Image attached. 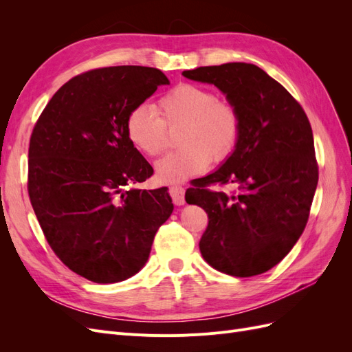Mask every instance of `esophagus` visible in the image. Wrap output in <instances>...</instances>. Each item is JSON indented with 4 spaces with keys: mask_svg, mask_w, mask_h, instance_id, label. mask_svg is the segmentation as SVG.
Segmentation results:
<instances>
[{
    "mask_svg": "<svg viewBox=\"0 0 352 352\" xmlns=\"http://www.w3.org/2000/svg\"><path fill=\"white\" fill-rule=\"evenodd\" d=\"M170 197H172V201L175 206H184L185 204V189L180 185H175L168 189Z\"/></svg>",
    "mask_w": 352,
    "mask_h": 352,
    "instance_id": "1",
    "label": "esophagus"
}]
</instances>
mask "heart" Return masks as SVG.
<instances>
[{"label": "heart", "mask_w": 352, "mask_h": 352, "mask_svg": "<svg viewBox=\"0 0 352 352\" xmlns=\"http://www.w3.org/2000/svg\"><path fill=\"white\" fill-rule=\"evenodd\" d=\"M167 129H179L180 148L158 160L155 175L173 184L204 172L211 158L216 163L229 158L242 133V116L233 100L204 85L182 82L155 101V111L136 105L126 117L127 140L146 157L163 151Z\"/></svg>", "instance_id": "heart-1"}]
</instances>
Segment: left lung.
I'll return each instance as SVG.
<instances>
[{
    "mask_svg": "<svg viewBox=\"0 0 352 352\" xmlns=\"http://www.w3.org/2000/svg\"><path fill=\"white\" fill-rule=\"evenodd\" d=\"M184 76L214 83L242 116L235 151L185 194L208 214L202 258L236 278L261 274L286 257L310 216L318 182L311 124L301 104L254 65L206 66ZM232 183L239 186L232 196L209 189Z\"/></svg>",
    "mask_w": 352,
    "mask_h": 352,
    "instance_id": "8db88e82",
    "label": "left lung"
}]
</instances>
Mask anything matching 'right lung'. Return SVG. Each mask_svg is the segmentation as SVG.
I'll return each instance as SVG.
<instances>
[{"instance_id": "add662e5", "label": "right lung", "mask_w": 352, "mask_h": 352, "mask_svg": "<svg viewBox=\"0 0 352 352\" xmlns=\"http://www.w3.org/2000/svg\"><path fill=\"white\" fill-rule=\"evenodd\" d=\"M167 83L154 67L83 72L52 95L32 131L30 204L51 250L91 282L140 272L173 211L164 186L123 190L154 173L127 140L126 117Z\"/></svg>"}]
</instances>
